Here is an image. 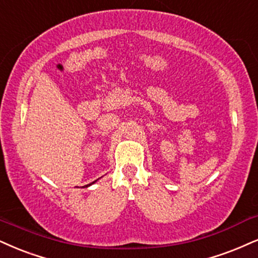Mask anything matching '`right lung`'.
Segmentation results:
<instances>
[{"label":"right lung","instance_id":"add662e5","mask_svg":"<svg viewBox=\"0 0 258 258\" xmlns=\"http://www.w3.org/2000/svg\"><path fill=\"white\" fill-rule=\"evenodd\" d=\"M94 182H95V180H94ZM94 182H92V183H91V184H93V183H94ZM91 184H88V185H91ZM88 185H86V186H88Z\"/></svg>","mask_w":258,"mask_h":258}]
</instances>
